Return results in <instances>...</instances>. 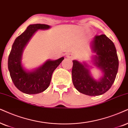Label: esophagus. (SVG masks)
Masks as SVG:
<instances>
[{"instance_id": "1", "label": "esophagus", "mask_w": 128, "mask_h": 128, "mask_svg": "<svg viewBox=\"0 0 128 128\" xmlns=\"http://www.w3.org/2000/svg\"><path fill=\"white\" fill-rule=\"evenodd\" d=\"M66 57H67V58L72 60V58H73V55L72 54H67V55H66Z\"/></svg>"}]
</instances>
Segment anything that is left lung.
<instances>
[{"mask_svg":"<svg viewBox=\"0 0 128 128\" xmlns=\"http://www.w3.org/2000/svg\"><path fill=\"white\" fill-rule=\"evenodd\" d=\"M92 64L99 69L102 76L98 80L93 78L86 61H72V80L75 88L80 93L92 96H99L110 88L117 74L119 60L114 42L105 35L96 36L91 42Z\"/></svg>","mask_w":128,"mask_h":128,"instance_id":"8db88e82","label":"left lung"}]
</instances>
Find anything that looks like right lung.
Here are the masks:
<instances>
[{"mask_svg":"<svg viewBox=\"0 0 128 128\" xmlns=\"http://www.w3.org/2000/svg\"><path fill=\"white\" fill-rule=\"evenodd\" d=\"M51 28L45 24H31L14 40L8 58V69L13 83L24 93L34 94L45 91L49 87L54 71L64 58L56 60H48L38 68L28 70L22 64L24 50L37 30Z\"/></svg>","mask_w":128,"mask_h":128,"instance_id":"add662e5","label":"right lung"}]
</instances>
